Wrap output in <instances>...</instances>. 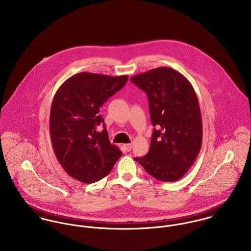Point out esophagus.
I'll list each match as a JSON object with an SVG mask.
<instances>
[{
	"instance_id": "obj_1",
	"label": "esophagus",
	"mask_w": 251,
	"mask_h": 251,
	"mask_svg": "<svg viewBox=\"0 0 251 251\" xmlns=\"http://www.w3.org/2000/svg\"><path fill=\"white\" fill-rule=\"evenodd\" d=\"M124 148H125V150H126V151H131L132 144H125V145H124Z\"/></svg>"
}]
</instances>
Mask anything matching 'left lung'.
<instances>
[{"mask_svg":"<svg viewBox=\"0 0 251 251\" xmlns=\"http://www.w3.org/2000/svg\"><path fill=\"white\" fill-rule=\"evenodd\" d=\"M130 80L147 94L154 126L148 154L134 160L160 181L178 180L192 166L202 146V117L195 91L182 74L167 67Z\"/></svg>","mask_w":251,"mask_h":251,"instance_id":"8db88e82","label":"left lung"}]
</instances>
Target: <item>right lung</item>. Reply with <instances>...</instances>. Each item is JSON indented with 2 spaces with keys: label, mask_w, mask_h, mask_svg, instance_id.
<instances>
[{
  "label": "right lung",
  "mask_w": 251,
  "mask_h": 251,
  "mask_svg": "<svg viewBox=\"0 0 251 251\" xmlns=\"http://www.w3.org/2000/svg\"><path fill=\"white\" fill-rule=\"evenodd\" d=\"M127 80V75L81 72L66 80L56 92L50 110L51 142L57 159L73 179L96 182L107 176L121 157V150L109 141L100 112ZM100 123L105 128L100 133L96 126Z\"/></svg>",
  "instance_id": "1"
}]
</instances>
